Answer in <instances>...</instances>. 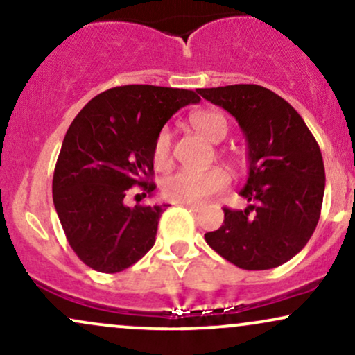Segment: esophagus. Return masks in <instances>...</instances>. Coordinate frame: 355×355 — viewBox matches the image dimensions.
<instances>
[{
    "label": "esophagus",
    "mask_w": 355,
    "mask_h": 355,
    "mask_svg": "<svg viewBox=\"0 0 355 355\" xmlns=\"http://www.w3.org/2000/svg\"><path fill=\"white\" fill-rule=\"evenodd\" d=\"M183 207H187V209H190L191 211H200L202 210V205H198V203H187V202H182Z\"/></svg>",
    "instance_id": "1"
}]
</instances>
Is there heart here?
<instances>
[{
	"label": "heart",
	"mask_w": 355,
	"mask_h": 355,
	"mask_svg": "<svg viewBox=\"0 0 355 355\" xmlns=\"http://www.w3.org/2000/svg\"><path fill=\"white\" fill-rule=\"evenodd\" d=\"M190 125L203 138L218 144L225 138L229 132L225 116L214 110H200L190 115ZM172 160V133L164 128L158 133L153 145V164L157 168H165ZM229 175L225 170L214 166V168L203 170V172H189V170H178L162 180V195L166 200L198 203L207 200L211 195L220 193L229 187Z\"/></svg>",
	"instance_id": "1"
}]
</instances>
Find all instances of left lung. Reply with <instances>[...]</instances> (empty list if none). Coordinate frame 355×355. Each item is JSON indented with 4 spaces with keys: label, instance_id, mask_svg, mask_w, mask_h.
<instances>
[{
    "label": "left lung",
    "instance_id": "obj_1",
    "mask_svg": "<svg viewBox=\"0 0 355 355\" xmlns=\"http://www.w3.org/2000/svg\"><path fill=\"white\" fill-rule=\"evenodd\" d=\"M235 116L247 140L245 210L223 207V223L207 243L245 270L282 266L307 245L320 218L325 170L319 144L282 96L260 85L198 88Z\"/></svg>",
    "mask_w": 355,
    "mask_h": 355
}]
</instances>
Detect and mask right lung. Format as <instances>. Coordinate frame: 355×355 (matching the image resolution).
<instances>
[{
  "mask_svg": "<svg viewBox=\"0 0 355 355\" xmlns=\"http://www.w3.org/2000/svg\"><path fill=\"white\" fill-rule=\"evenodd\" d=\"M191 89L125 85L89 100L64 135L55 173L53 203L78 259L93 270L116 274L138 262L155 243L168 205L126 207L132 187L152 195L153 145Z\"/></svg>",
  "mask_w": 355,
  "mask_h": 355,
  "instance_id": "1",
  "label": "right lung"
}]
</instances>
